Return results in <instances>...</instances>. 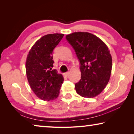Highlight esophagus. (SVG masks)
I'll use <instances>...</instances> for the list:
<instances>
[{
	"label": "esophagus",
	"instance_id": "obj_1",
	"mask_svg": "<svg viewBox=\"0 0 134 134\" xmlns=\"http://www.w3.org/2000/svg\"><path fill=\"white\" fill-rule=\"evenodd\" d=\"M69 72H65V73H64V75L65 77H67L68 76H69Z\"/></svg>",
	"mask_w": 134,
	"mask_h": 134
}]
</instances>
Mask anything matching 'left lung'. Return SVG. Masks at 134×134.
<instances>
[{"label": "left lung", "instance_id": "left-lung-1", "mask_svg": "<svg viewBox=\"0 0 134 134\" xmlns=\"http://www.w3.org/2000/svg\"><path fill=\"white\" fill-rule=\"evenodd\" d=\"M65 38L80 62L81 76L75 85L76 92L87 98L96 97L105 89L111 74L112 60L108 47L89 32H74Z\"/></svg>", "mask_w": 134, "mask_h": 134}]
</instances>
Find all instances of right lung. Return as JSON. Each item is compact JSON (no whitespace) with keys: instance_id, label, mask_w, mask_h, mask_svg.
Listing matches in <instances>:
<instances>
[{"instance_id":"1","label":"right lung","mask_w":134,"mask_h":134,"mask_svg":"<svg viewBox=\"0 0 134 134\" xmlns=\"http://www.w3.org/2000/svg\"><path fill=\"white\" fill-rule=\"evenodd\" d=\"M64 36L52 34L43 36L35 43L28 54L26 72L31 89L43 100L56 99L64 78L53 70V51Z\"/></svg>"}]
</instances>
